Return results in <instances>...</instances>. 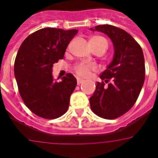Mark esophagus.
Segmentation results:
<instances>
[{
	"instance_id": "1",
	"label": "esophagus",
	"mask_w": 158,
	"mask_h": 158,
	"mask_svg": "<svg viewBox=\"0 0 158 158\" xmlns=\"http://www.w3.org/2000/svg\"><path fill=\"white\" fill-rule=\"evenodd\" d=\"M85 82V81H84V80H83V79H77V84H78V85H81V84H83V83Z\"/></svg>"
}]
</instances>
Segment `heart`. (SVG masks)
<instances>
[{
  "label": "heart",
  "mask_w": 158,
  "mask_h": 158,
  "mask_svg": "<svg viewBox=\"0 0 158 158\" xmlns=\"http://www.w3.org/2000/svg\"><path fill=\"white\" fill-rule=\"evenodd\" d=\"M89 45H90L91 48H104L105 49H107V47H108V43L106 41V38H104L102 37H91L90 40H89ZM93 67H91L88 64H78L74 69H75L76 73L79 76L81 77H87L89 74L90 69Z\"/></svg>",
  "instance_id": "1"
}]
</instances>
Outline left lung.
I'll return each instance as SVG.
<instances>
[{
  "label": "left lung",
  "mask_w": 158,
  "mask_h": 158,
  "mask_svg": "<svg viewBox=\"0 0 158 158\" xmlns=\"http://www.w3.org/2000/svg\"><path fill=\"white\" fill-rule=\"evenodd\" d=\"M91 31L108 36L114 46V57L97 82L89 98L92 111L113 120L127 113L135 103L145 80V60L141 46L131 35L111 25H99ZM106 83L107 85H106Z\"/></svg>",
  "instance_id": "1"
}]
</instances>
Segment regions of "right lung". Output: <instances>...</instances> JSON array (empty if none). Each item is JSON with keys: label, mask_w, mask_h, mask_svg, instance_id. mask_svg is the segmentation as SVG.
<instances>
[{"label": "right lung", "mask_w": 158, "mask_h": 158, "mask_svg": "<svg viewBox=\"0 0 158 158\" xmlns=\"http://www.w3.org/2000/svg\"><path fill=\"white\" fill-rule=\"evenodd\" d=\"M78 30L46 27L23 41L17 52L14 73L20 95L27 107L44 119H56L68 110L77 85L72 73L60 82L52 77V66L64 58L69 43Z\"/></svg>", "instance_id": "add662e5"}]
</instances>
